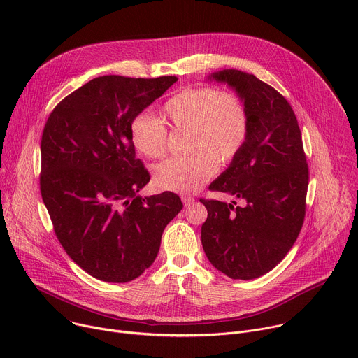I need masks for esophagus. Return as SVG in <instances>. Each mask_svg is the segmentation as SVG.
<instances>
[{"label":"esophagus","instance_id":"1","mask_svg":"<svg viewBox=\"0 0 358 358\" xmlns=\"http://www.w3.org/2000/svg\"><path fill=\"white\" fill-rule=\"evenodd\" d=\"M181 199H182L184 206H189V203L194 202V196L189 195V194H182V195H181Z\"/></svg>","mask_w":358,"mask_h":358}]
</instances>
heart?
<instances>
[{
	"instance_id": "heart-1",
	"label": "heart",
	"mask_w": 358,
	"mask_h": 358,
	"mask_svg": "<svg viewBox=\"0 0 358 358\" xmlns=\"http://www.w3.org/2000/svg\"><path fill=\"white\" fill-rule=\"evenodd\" d=\"M171 127L187 133L188 157L170 159L159 164L156 184L167 191L192 192L206 184L221 164L231 163L242 150L249 117L242 100L213 87L185 89L164 105ZM130 140L147 159H160L169 143L167 127L147 112L138 113L130 123Z\"/></svg>"
}]
</instances>
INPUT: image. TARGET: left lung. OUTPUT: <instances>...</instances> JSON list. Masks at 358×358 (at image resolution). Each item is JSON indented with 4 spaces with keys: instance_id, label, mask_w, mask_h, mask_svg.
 Masks as SVG:
<instances>
[{
    "instance_id": "1",
    "label": "left lung",
    "mask_w": 358,
    "mask_h": 358,
    "mask_svg": "<svg viewBox=\"0 0 358 358\" xmlns=\"http://www.w3.org/2000/svg\"><path fill=\"white\" fill-rule=\"evenodd\" d=\"M208 80L235 90L249 131L239 155L210 185L243 206L201 198L208 211L201 242L213 266L228 278L257 279L286 257L304 221L309 167L301 133L289 101L255 75L224 69Z\"/></svg>"
}]
</instances>
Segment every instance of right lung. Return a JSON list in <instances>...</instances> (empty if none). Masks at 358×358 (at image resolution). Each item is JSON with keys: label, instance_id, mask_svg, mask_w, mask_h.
Here are the masks:
<instances>
[{"label": "right lung", "instance_id": "add662e5", "mask_svg": "<svg viewBox=\"0 0 358 358\" xmlns=\"http://www.w3.org/2000/svg\"><path fill=\"white\" fill-rule=\"evenodd\" d=\"M176 76H99L49 115L41 140V195L71 259L90 276L126 283L155 262L167 224L182 210L174 192L140 196L150 181L130 123Z\"/></svg>", "mask_w": 358, "mask_h": 358}]
</instances>
